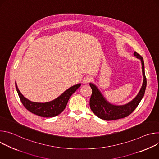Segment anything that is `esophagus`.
Returning a JSON list of instances; mask_svg holds the SVG:
<instances>
[{"instance_id": "1", "label": "esophagus", "mask_w": 159, "mask_h": 159, "mask_svg": "<svg viewBox=\"0 0 159 159\" xmlns=\"http://www.w3.org/2000/svg\"><path fill=\"white\" fill-rule=\"evenodd\" d=\"M91 77H90V76H85L83 80H82V82L84 84H88L89 82H90V81H91Z\"/></svg>"}]
</instances>
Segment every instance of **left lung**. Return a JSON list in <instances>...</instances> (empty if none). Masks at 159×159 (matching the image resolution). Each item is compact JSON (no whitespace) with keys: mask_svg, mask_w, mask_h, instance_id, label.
Here are the masks:
<instances>
[{"mask_svg":"<svg viewBox=\"0 0 159 159\" xmlns=\"http://www.w3.org/2000/svg\"><path fill=\"white\" fill-rule=\"evenodd\" d=\"M134 55L141 60L143 81L139 94L129 102L122 106L112 104L106 100L98 88L94 84L92 83L89 84L93 90V93L90 99V107L98 118L106 121H111L127 117L137 108L142 99L147 86L144 61L143 57L138 53L134 52Z\"/></svg>","mask_w":159,"mask_h":159,"instance_id":"obj_1","label":"left lung"}]
</instances>
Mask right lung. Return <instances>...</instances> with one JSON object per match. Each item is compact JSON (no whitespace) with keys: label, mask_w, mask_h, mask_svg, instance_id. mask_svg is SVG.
<instances>
[{"label":"right lung","mask_w":159,"mask_h":159,"mask_svg":"<svg viewBox=\"0 0 159 159\" xmlns=\"http://www.w3.org/2000/svg\"><path fill=\"white\" fill-rule=\"evenodd\" d=\"M80 85L81 84H79L72 86L53 101L41 103L32 102L25 98L20 93L16 83V88L22 104L30 112L44 118L55 117L60 115L65 109L70 96Z\"/></svg>","instance_id":"1"}]
</instances>
